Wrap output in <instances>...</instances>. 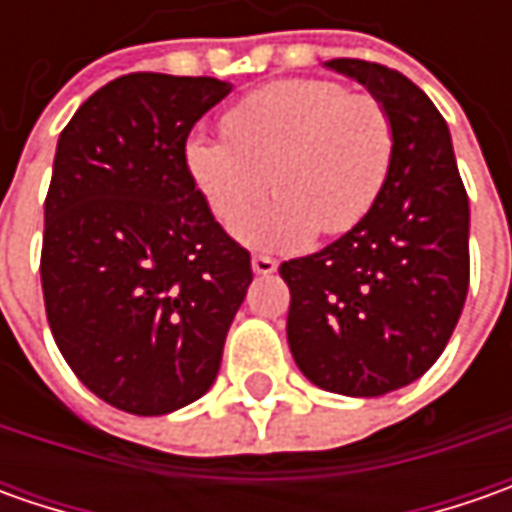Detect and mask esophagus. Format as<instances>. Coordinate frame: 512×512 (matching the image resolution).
Instances as JSON below:
<instances>
[{
  "label": "esophagus",
  "mask_w": 512,
  "mask_h": 512,
  "mask_svg": "<svg viewBox=\"0 0 512 512\" xmlns=\"http://www.w3.org/2000/svg\"><path fill=\"white\" fill-rule=\"evenodd\" d=\"M250 267H253V273H259V276H270V273H276V259H270L265 253H256V256L250 259Z\"/></svg>",
  "instance_id": "obj_1"
}]
</instances>
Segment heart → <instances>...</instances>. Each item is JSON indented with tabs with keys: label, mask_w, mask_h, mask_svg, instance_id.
Wrapping results in <instances>:
<instances>
[{
	"label": "heart",
	"mask_w": 512,
	"mask_h": 512,
	"mask_svg": "<svg viewBox=\"0 0 512 512\" xmlns=\"http://www.w3.org/2000/svg\"><path fill=\"white\" fill-rule=\"evenodd\" d=\"M225 136L190 133L185 165L210 213L233 227L273 186L280 199L236 227L259 250H299L342 236L379 202L396 156L379 96L336 79H279L225 113Z\"/></svg>",
	"instance_id": "b5f03b06"
}]
</instances>
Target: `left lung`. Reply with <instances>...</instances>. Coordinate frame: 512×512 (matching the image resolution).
<instances>
[{
  "label": "left lung",
  "instance_id": "obj_1",
  "mask_svg": "<svg viewBox=\"0 0 512 512\" xmlns=\"http://www.w3.org/2000/svg\"><path fill=\"white\" fill-rule=\"evenodd\" d=\"M327 68L387 105L396 156L359 225L279 267L287 342L316 387L370 399L416 382L450 342L470 285V207L447 122L419 85L364 59Z\"/></svg>",
  "mask_w": 512,
  "mask_h": 512
}]
</instances>
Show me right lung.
<instances>
[{
	"label": "right lung",
	"instance_id": "obj_1",
	"mask_svg": "<svg viewBox=\"0 0 512 512\" xmlns=\"http://www.w3.org/2000/svg\"><path fill=\"white\" fill-rule=\"evenodd\" d=\"M227 93L213 76L128 73L59 136L45 313L76 379L116 410L165 416L205 396L253 282L185 165L190 130Z\"/></svg>",
	"mask_w": 512,
	"mask_h": 512
}]
</instances>
